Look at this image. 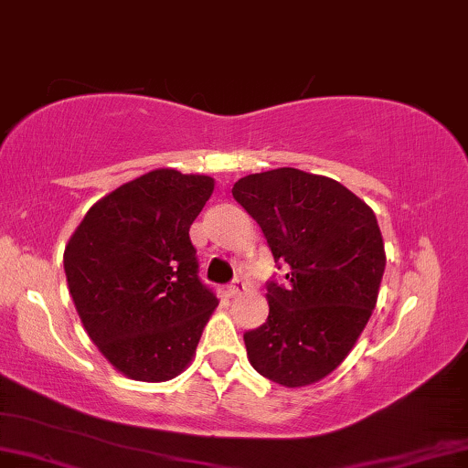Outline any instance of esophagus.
Listing matches in <instances>:
<instances>
[{
  "label": "esophagus",
  "mask_w": 468,
  "mask_h": 468,
  "mask_svg": "<svg viewBox=\"0 0 468 468\" xmlns=\"http://www.w3.org/2000/svg\"><path fill=\"white\" fill-rule=\"evenodd\" d=\"M247 291V284H245V281H240V279H236L232 284H229V287L226 289V293H228V297H239V295H242Z\"/></svg>",
  "instance_id": "obj_1"
}]
</instances>
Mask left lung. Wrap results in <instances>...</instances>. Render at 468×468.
I'll return each mask as SVG.
<instances>
[{
  "label": "left lung",
  "mask_w": 468,
  "mask_h": 468,
  "mask_svg": "<svg viewBox=\"0 0 468 468\" xmlns=\"http://www.w3.org/2000/svg\"><path fill=\"white\" fill-rule=\"evenodd\" d=\"M232 196L289 268L287 287L268 284V321L245 334L249 363L287 388L323 380L376 308L386 266L376 215L335 179L289 166L247 175Z\"/></svg>",
  "instance_id": "left-lung-1"
}]
</instances>
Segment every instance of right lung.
I'll return each mask as SVG.
<instances>
[{
  "instance_id": "add662e5",
  "label": "right lung",
  "mask_w": 468,
  "mask_h": 468,
  "mask_svg": "<svg viewBox=\"0 0 468 468\" xmlns=\"http://www.w3.org/2000/svg\"><path fill=\"white\" fill-rule=\"evenodd\" d=\"M213 189L208 175L155 168L94 202L67 242L63 266L80 321L131 380L179 376L218 308L189 240Z\"/></svg>"
}]
</instances>
